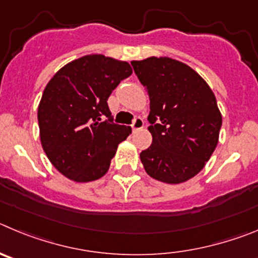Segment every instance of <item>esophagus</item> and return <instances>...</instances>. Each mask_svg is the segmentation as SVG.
<instances>
[{"mask_svg":"<svg viewBox=\"0 0 258 258\" xmlns=\"http://www.w3.org/2000/svg\"><path fill=\"white\" fill-rule=\"evenodd\" d=\"M131 126L134 131H139V130H141L144 127V119L141 117H136L134 119V122H132Z\"/></svg>","mask_w":258,"mask_h":258,"instance_id":"1","label":"esophagus"}]
</instances>
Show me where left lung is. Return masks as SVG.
I'll return each instance as SVG.
<instances>
[{"label":"left lung","instance_id":"1","mask_svg":"<svg viewBox=\"0 0 258 258\" xmlns=\"http://www.w3.org/2000/svg\"><path fill=\"white\" fill-rule=\"evenodd\" d=\"M131 66L150 100L153 141L140 153L146 173L167 184L194 177L219 143L222 117L212 90L196 71L169 57Z\"/></svg>","mask_w":258,"mask_h":258}]
</instances>
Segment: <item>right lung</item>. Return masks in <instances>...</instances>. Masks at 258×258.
Returning <instances> with one entry per match:
<instances>
[{"label": "right lung", "mask_w": 258, "mask_h": 258, "mask_svg": "<svg viewBox=\"0 0 258 258\" xmlns=\"http://www.w3.org/2000/svg\"><path fill=\"white\" fill-rule=\"evenodd\" d=\"M128 62L87 55L62 67L43 91L38 105L41 143L60 173L89 182L108 172L118 144L131 127L113 122L108 97L130 77Z\"/></svg>", "instance_id": "1"}]
</instances>
